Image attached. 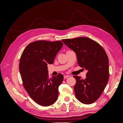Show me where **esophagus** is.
<instances>
[{
    "label": "esophagus",
    "mask_w": 123,
    "mask_h": 123,
    "mask_svg": "<svg viewBox=\"0 0 123 123\" xmlns=\"http://www.w3.org/2000/svg\"><path fill=\"white\" fill-rule=\"evenodd\" d=\"M69 76H70L69 75H64V79H67V78L69 77Z\"/></svg>",
    "instance_id": "obj_1"
}]
</instances>
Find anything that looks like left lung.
<instances>
[{
	"instance_id": "obj_1",
	"label": "left lung",
	"mask_w": 123,
	"mask_h": 123,
	"mask_svg": "<svg viewBox=\"0 0 123 123\" xmlns=\"http://www.w3.org/2000/svg\"><path fill=\"white\" fill-rule=\"evenodd\" d=\"M62 41L75 52L79 65L87 70L85 80L73 76L76 80L74 86L76 98L84 104L94 103L102 94L109 77V60L105 51L95 41L85 37Z\"/></svg>"
}]
</instances>
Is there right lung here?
I'll return each mask as SVG.
<instances>
[{
  "instance_id": "obj_1",
  "label": "right lung",
  "mask_w": 123,
  "mask_h": 123,
  "mask_svg": "<svg viewBox=\"0 0 123 123\" xmlns=\"http://www.w3.org/2000/svg\"><path fill=\"white\" fill-rule=\"evenodd\" d=\"M63 43L61 41L38 40L29 43L20 59L19 69L23 86L31 98L40 105H52L57 99L62 74L49 77L48 64H52Z\"/></svg>"
}]
</instances>
